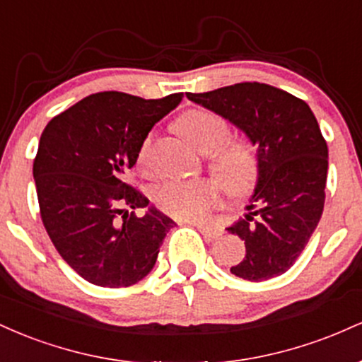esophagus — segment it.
Instances as JSON below:
<instances>
[{
	"label": "esophagus",
	"instance_id": "1",
	"mask_svg": "<svg viewBox=\"0 0 362 362\" xmlns=\"http://www.w3.org/2000/svg\"><path fill=\"white\" fill-rule=\"evenodd\" d=\"M194 226L201 231L206 238H218V236L223 235V230L218 226H213V224H204V223H194Z\"/></svg>",
	"mask_w": 362,
	"mask_h": 362
}]
</instances>
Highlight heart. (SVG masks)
Masks as SVG:
<instances>
[{"mask_svg":"<svg viewBox=\"0 0 362 362\" xmlns=\"http://www.w3.org/2000/svg\"><path fill=\"white\" fill-rule=\"evenodd\" d=\"M177 131L197 151L213 153L230 138V126L209 110L194 109L177 120ZM153 136L144 138L138 149V165L146 167ZM214 173L224 189L233 195L247 194L257 182V160L242 143L226 144L216 153ZM155 202L161 211L178 219H201L219 202V187L213 180H168L155 190Z\"/></svg>","mask_w":362,"mask_h":362,"instance_id":"obj_1","label":"heart"}]
</instances>
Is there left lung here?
I'll return each mask as SVG.
<instances>
[{"mask_svg": "<svg viewBox=\"0 0 362 362\" xmlns=\"http://www.w3.org/2000/svg\"><path fill=\"white\" fill-rule=\"evenodd\" d=\"M187 98L230 120L257 148V184L247 214L228 233L245 242L231 274L267 281L305 250L325 204L328 148L308 103L265 83H236Z\"/></svg>", "mask_w": 362, "mask_h": 362, "instance_id": "obj_1", "label": "left lung"}]
</instances>
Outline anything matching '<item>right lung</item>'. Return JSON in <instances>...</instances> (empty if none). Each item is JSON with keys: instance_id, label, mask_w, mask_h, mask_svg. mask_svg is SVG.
I'll list each match as a JSON object with an SVG mask.
<instances>
[{"instance_id": "add662e5", "label": "right lung", "mask_w": 362, "mask_h": 362, "mask_svg": "<svg viewBox=\"0 0 362 362\" xmlns=\"http://www.w3.org/2000/svg\"><path fill=\"white\" fill-rule=\"evenodd\" d=\"M182 97L93 93L56 115L40 136L34 160L40 218L59 255L91 284L127 288L144 279L175 226L126 175L148 132ZM134 209L147 214L139 218Z\"/></svg>"}]
</instances>
